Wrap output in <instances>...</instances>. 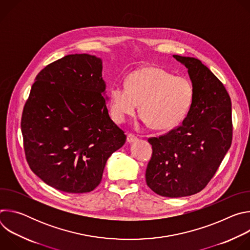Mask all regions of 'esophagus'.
<instances>
[{
    "label": "esophagus",
    "instance_id": "1",
    "mask_svg": "<svg viewBox=\"0 0 250 250\" xmlns=\"http://www.w3.org/2000/svg\"><path fill=\"white\" fill-rule=\"evenodd\" d=\"M138 139V137L136 136V135H134V134H132V133H128L127 134V136H126V140H127V142H134V141H136Z\"/></svg>",
    "mask_w": 250,
    "mask_h": 250
}]
</instances>
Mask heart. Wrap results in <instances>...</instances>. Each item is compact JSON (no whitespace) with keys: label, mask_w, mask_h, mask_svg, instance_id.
<instances>
[{"label":"heart","mask_w":250,"mask_h":250,"mask_svg":"<svg viewBox=\"0 0 250 250\" xmlns=\"http://www.w3.org/2000/svg\"><path fill=\"white\" fill-rule=\"evenodd\" d=\"M194 98L189 79L168 71L146 66L130 73L125 85L117 84L110 93V112L116 123L133 116L140 103L144 121L156 129L177 125L187 116Z\"/></svg>","instance_id":"1"}]
</instances>
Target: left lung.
I'll use <instances>...</instances> for the list:
<instances>
[{
	"label": "left lung",
	"mask_w": 250,
	"mask_h": 250,
	"mask_svg": "<svg viewBox=\"0 0 250 250\" xmlns=\"http://www.w3.org/2000/svg\"><path fill=\"white\" fill-rule=\"evenodd\" d=\"M173 57L188 68L193 103L180 125L148 138L146 179L154 193L179 198L199 193L216 174L231 146L232 120L230 97L217 76L197 58Z\"/></svg>",
	"instance_id": "obj_1"
}]
</instances>
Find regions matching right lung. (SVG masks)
I'll use <instances>...</instances> for the list:
<instances>
[{"label": "right lung", "mask_w": 250, "mask_h": 250, "mask_svg": "<svg viewBox=\"0 0 250 250\" xmlns=\"http://www.w3.org/2000/svg\"><path fill=\"white\" fill-rule=\"evenodd\" d=\"M102 60L66 55L35 78L21 116L26 161L47 185L88 193L102 181L106 160L126 135L110 118Z\"/></svg>", "instance_id": "right-lung-1"}]
</instances>
